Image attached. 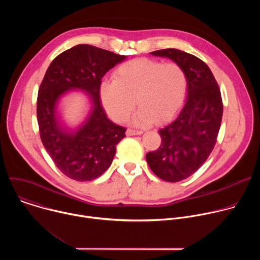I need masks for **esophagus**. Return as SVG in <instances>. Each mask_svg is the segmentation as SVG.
Wrapping results in <instances>:
<instances>
[{
    "label": "esophagus",
    "instance_id": "1",
    "mask_svg": "<svg viewBox=\"0 0 260 260\" xmlns=\"http://www.w3.org/2000/svg\"><path fill=\"white\" fill-rule=\"evenodd\" d=\"M142 134H143V132H141V131H135V129L126 131V136H140Z\"/></svg>",
    "mask_w": 260,
    "mask_h": 260
}]
</instances>
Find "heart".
I'll use <instances>...</instances> for the list:
<instances>
[{
  "label": "heart",
  "mask_w": 260,
  "mask_h": 260,
  "mask_svg": "<svg viewBox=\"0 0 260 260\" xmlns=\"http://www.w3.org/2000/svg\"><path fill=\"white\" fill-rule=\"evenodd\" d=\"M187 88V76L178 63L138 58L117 68L114 80L101 83L100 98L116 121L125 120L138 101L141 108L132 123L143 127L171 120L182 108Z\"/></svg>",
  "instance_id": "obj_1"
}]
</instances>
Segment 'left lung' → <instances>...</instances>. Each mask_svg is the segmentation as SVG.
Wrapping results in <instances>:
<instances>
[{
    "label": "left lung",
    "mask_w": 260,
    "mask_h": 260,
    "mask_svg": "<svg viewBox=\"0 0 260 260\" xmlns=\"http://www.w3.org/2000/svg\"><path fill=\"white\" fill-rule=\"evenodd\" d=\"M182 67L187 76L186 102L176 118L159 129L161 145L148 152L152 172L168 182H179L196 173L207 160L220 129L223 105L210 68L199 57L168 48L150 52Z\"/></svg>",
    "instance_id": "8db88e82"
}]
</instances>
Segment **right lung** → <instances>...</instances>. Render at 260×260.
<instances>
[{
    "label": "right lung",
    "mask_w": 260,
    "mask_h": 260,
    "mask_svg": "<svg viewBox=\"0 0 260 260\" xmlns=\"http://www.w3.org/2000/svg\"><path fill=\"white\" fill-rule=\"evenodd\" d=\"M119 55L87 44L57 55L48 67L38 92L37 117L42 143L59 171L76 181H90L108 170L125 128L111 121L102 107L100 86L105 74L122 62ZM89 96L90 110L77 125L68 124L59 103L68 92Z\"/></svg>",
    "instance_id": "add662e5"
}]
</instances>
